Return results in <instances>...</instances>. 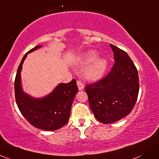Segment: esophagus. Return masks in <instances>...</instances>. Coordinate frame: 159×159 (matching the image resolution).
<instances>
[{
	"label": "esophagus",
	"instance_id": "obj_1",
	"mask_svg": "<svg viewBox=\"0 0 159 159\" xmlns=\"http://www.w3.org/2000/svg\"><path fill=\"white\" fill-rule=\"evenodd\" d=\"M77 85H78V88L79 91H81V90L84 89V84H83V83L81 81H77Z\"/></svg>",
	"mask_w": 159,
	"mask_h": 159
}]
</instances>
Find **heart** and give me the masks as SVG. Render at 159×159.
Masks as SVG:
<instances>
[{"label":"heart","mask_w":159,"mask_h":159,"mask_svg":"<svg viewBox=\"0 0 159 159\" xmlns=\"http://www.w3.org/2000/svg\"><path fill=\"white\" fill-rule=\"evenodd\" d=\"M98 53L96 51H88L81 55L78 58V61L81 66H87L84 75L88 80L97 81L103 77L107 68L108 61L104 58H98Z\"/></svg>","instance_id":"obj_1"}]
</instances>
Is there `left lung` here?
I'll return each instance as SVG.
<instances>
[{"mask_svg":"<svg viewBox=\"0 0 159 159\" xmlns=\"http://www.w3.org/2000/svg\"><path fill=\"white\" fill-rule=\"evenodd\" d=\"M114 65L103 79L85 88L91 110L102 123H113L129 114L138 98V71L126 52L110 44Z\"/></svg>","mask_w":159,"mask_h":159,"instance_id":"left-lung-1","label":"left lung"}]
</instances>
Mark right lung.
Here are the masks:
<instances>
[{"label": "right lung", "mask_w": 159, "mask_h": 159, "mask_svg": "<svg viewBox=\"0 0 159 159\" xmlns=\"http://www.w3.org/2000/svg\"><path fill=\"white\" fill-rule=\"evenodd\" d=\"M41 47V45L36 46L22 58L15 78V98L20 111L30 124L40 129L54 131L68 123L71 105L78 89L76 81L73 79L67 84H58L51 93L43 98H33L24 92L21 83L23 63L28 53Z\"/></svg>", "instance_id": "1"}]
</instances>
